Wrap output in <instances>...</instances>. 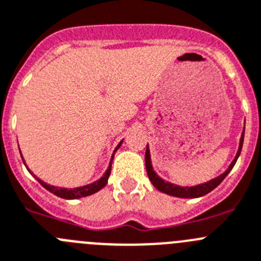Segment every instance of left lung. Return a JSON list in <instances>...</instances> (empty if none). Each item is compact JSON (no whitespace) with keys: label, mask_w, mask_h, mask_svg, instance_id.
<instances>
[{"label":"left lung","mask_w":261,"mask_h":261,"mask_svg":"<svg viewBox=\"0 0 261 261\" xmlns=\"http://www.w3.org/2000/svg\"><path fill=\"white\" fill-rule=\"evenodd\" d=\"M243 139H245V128H243V133H242L241 140H239V148L238 152H237L236 157L231 161V164L229 165V168L225 170V173H222L221 175H218V177L213 178V179L208 180L205 183H201V185H196V186H191V187H182V186H177L174 183L166 182L164 180L163 178H160L159 175L156 174V171L153 170L152 168V163H151V153H149V147L147 144V149H145V169H147V174L149 177V180L152 182L154 187H156L159 191L164 192V194L171 195V196H175V198H186V199H192V198H200V196H204L208 192H211L212 190H215L216 187L225 179L227 174L230 173V170L233 169V166L236 165L237 160H238L239 154H241L242 151V145H243Z\"/></svg>","instance_id":"8db88e82"}]
</instances>
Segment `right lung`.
<instances>
[{
    "label": "right lung",
    "mask_w": 261,
    "mask_h": 261,
    "mask_svg": "<svg viewBox=\"0 0 261 261\" xmlns=\"http://www.w3.org/2000/svg\"><path fill=\"white\" fill-rule=\"evenodd\" d=\"M122 142H123V140H122ZM122 142L119 143V144L116 147V149H114L113 154H112V159H110L109 166H108V170L105 171V174L102 175V177L100 178L98 180H96V182H93V183H90V185H87V186L75 187V189H63V187L50 186V185L45 183L44 180L39 179V178H36V179L39 180V183L41 185V186L45 187L48 191H50L51 194H55L56 196H60V198L79 199V198H84V196H90V195L95 194V192H97L98 190H101L102 187H105V185L108 183V178H109L110 170H112V161H113V159H114V153H116L117 149L121 147ZM22 160H23V157H22ZM23 163H24V161H23ZM24 165H25V163H24Z\"/></svg>",
    "instance_id": "obj_1"
}]
</instances>
